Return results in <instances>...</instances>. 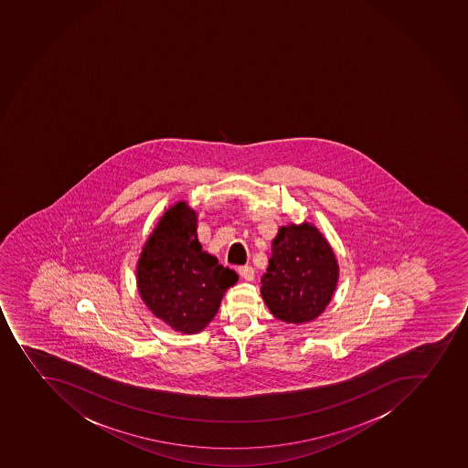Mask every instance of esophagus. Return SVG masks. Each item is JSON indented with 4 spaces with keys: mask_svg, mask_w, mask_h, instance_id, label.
Returning a JSON list of instances; mask_svg holds the SVG:
<instances>
[{
    "mask_svg": "<svg viewBox=\"0 0 468 468\" xmlns=\"http://www.w3.org/2000/svg\"><path fill=\"white\" fill-rule=\"evenodd\" d=\"M238 271H239V274H240V277H242V279L247 280V282H253V280H254L253 266H250V265L240 266L239 270H238Z\"/></svg>",
    "mask_w": 468,
    "mask_h": 468,
    "instance_id": "obj_1",
    "label": "esophagus"
}]
</instances>
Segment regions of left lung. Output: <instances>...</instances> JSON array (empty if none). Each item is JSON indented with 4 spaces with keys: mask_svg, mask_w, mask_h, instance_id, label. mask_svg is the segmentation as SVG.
<instances>
[{
    "mask_svg": "<svg viewBox=\"0 0 468 468\" xmlns=\"http://www.w3.org/2000/svg\"><path fill=\"white\" fill-rule=\"evenodd\" d=\"M337 282L339 261L316 226L304 221L279 229L261 279L271 314L288 324L314 321L330 304Z\"/></svg>",
    "mask_w": 468,
    "mask_h": 468,
    "instance_id": "obj_1",
    "label": "left lung"
}]
</instances>
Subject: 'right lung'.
Segmentation results:
<instances>
[{
  "instance_id": "add662e5",
  "label": "right lung",
  "mask_w": 468,
  "mask_h": 468,
  "mask_svg": "<svg viewBox=\"0 0 468 468\" xmlns=\"http://www.w3.org/2000/svg\"><path fill=\"white\" fill-rule=\"evenodd\" d=\"M198 215L184 200L159 217L137 261V288L143 303L173 330L196 335L218 312L238 274L202 249Z\"/></svg>"
}]
</instances>
